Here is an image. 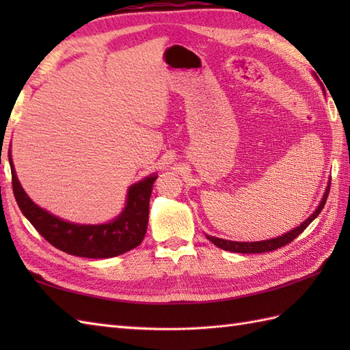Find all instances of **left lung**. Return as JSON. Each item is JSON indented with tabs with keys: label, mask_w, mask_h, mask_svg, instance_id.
Segmentation results:
<instances>
[{
	"label": "left lung",
	"mask_w": 350,
	"mask_h": 350,
	"mask_svg": "<svg viewBox=\"0 0 350 350\" xmlns=\"http://www.w3.org/2000/svg\"><path fill=\"white\" fill-rule=\"evenodd\" d=\"M329 187H331V179H329L328 188H326L325 194H323V197L321 200V203H319V206H317V209L313 213H311L310 217L306 221H304L301 226H298V227L293 228V230H290V232L284 233L282 236L275 237V239H266V241H258V242H236V241L219 239V237L209 236V234H206V237L213 245H217V247L221 248V250L232 251V252H241V254H257V252H267V251L278 250L281 247H284V245L292 242L295 237H298L304 232V230H306L311 224V222H313L319 217V213L322 212L323 206L326 203V198H328Z\"/></svg>",
	"instance_id": "8db88e82"
}]
</instances>
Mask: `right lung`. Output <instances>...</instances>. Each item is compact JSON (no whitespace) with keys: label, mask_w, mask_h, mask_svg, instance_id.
I'll return each mask as SVG.
<instances>
[{"label":"right lung","mask_w":350,"mask_h":350,"mask_svg":"<svg viewBox=\"0 0 350 350\" xmlns=\"http://www.w3.org/2000/svg\"><path fill=\"white\" fill-rule=\"evenodd\" d=\"M9 161L12 168L13 194L19 209L37 232L55 248L68 252L70 256L108 258L131 251L143 242L147 232L152 187L158 177L156 174L147 176L146 179L132 185L128 189L124 209L117 218L105 222V224L88 226L64 221L37 206L21 187L12 162L10 150Z\"/></svg>","instance_id":"right-lung-1"}]
</instances>
